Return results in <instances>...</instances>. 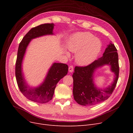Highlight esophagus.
I'll return each instance as SVG.
<instances>
[{
	"label": "esophagus",
	"mask_w": 133,
	"mask_h": 133,
	"mask_svg": "<svg viewBox=\"0 0 133 133\" xmlns=\"http://www.w3.org/2000/svg\"><path fill=\"white\" fill-rule=\"evenodd\" d=\"M68 71L69 72H73V66H69V68H68Z\"/></svg>",
	"instance_id": "1"
}]
</instances>
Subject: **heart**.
Listing matches in <instances>:
<instances>
[{"label":"heart","mask_w":133,"mask_h":133,"mask_svg":"<svg viewBox=\"0 0 133 133\" xmlns=\"http://www.w3.org/2000/svg\"><path fill=\"white\" fill-rule=\"evenodd\" d=\"M67 47L71 51L76 53L75 60L81 66L92 63L102 50L101 41L89 32L75 33L69 38Z\"/></svg>","instance_id":"b5f03b06"}]
</instances>
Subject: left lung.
Here are the masks:
<instances>
[{"mask_svg": "<svg viewBox=\"0 0 133 133\" xmlns=\"http://www.w3.org/2000/svg\"><path fill=\"white\" fill-rule=\"evenodd\" d=\"M113 44L110 43L106 48L102 57L94 61L88 66H76L72 75L73 79V93L76 102L82 106H92L105 101L111 95L116 85L119 74L118 54ZM104 65L111 66L115 74L114 81L108 88L97 89L93 81L96 69Z\"/></svg>", "mask_w": 133, "mask_h": 133, "instance_id": "1", "label": "left lung"}]
</instances>
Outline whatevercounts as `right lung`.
<instances>
[{"instance_id": "1", "label": "right lung", "mask_w": 133, "mask_h": 133, "mask_svg": "<svg viewBox=\"0 0 133 133\" xmlns=\"http://www.w3.org/2000/svg\"><path fill=\"white\" fill-rule=\"evenodd\" d=\"M53 23L44 24L31 29L19 44L16 64V77L18 87L22 94L32 101L45 103L52 99L58 82L67 74L68 65L62 63H53L47 74L44 81L39 86L30 88L27 86L22 72V62L26 48L32 39L46 35L53 34Z\"/></svg>"}]
</instances>
